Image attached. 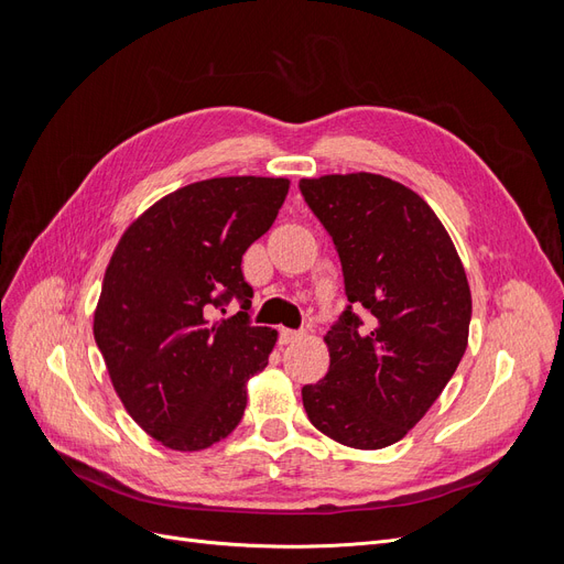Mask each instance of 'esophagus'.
<instances>
[{
  "mask_svg": "<svg viewBox=\"0 0 564 564\" xmlns=\"http://www.w3.org/2000/svg\"><path fill=\"white\" fill-rule=\"evenodd\" d=\"M303 332L299 329H280V344H292V340L301 338Z\"/></svg>",
  "mask_w": 564,
  "mask_h": 564,
  "instance_id": "esophagus-1",
  "label": "esophagus"
}]
</instances>
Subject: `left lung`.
Returning <instances> with one entry per match:
<instances>
[{
    "instance_id": "1",
    "label": "left lung",
    "mask_w": 564,
    "mask_h": 564,
    "mask_svg": "<svg viewBox=\"0 0 564 564\" xmlns=\"http://www.w3.org/2000/svg\"><path fill=\"white\" fill-rule=\"evenodd\" d=\"M299 187L332 237L348 296L324 336L327 377L301 390L305 414L340 445L383 449L423 419L466 352V270L435 212L398 181L360 172Z\"/></svg>"
}]
</instances>
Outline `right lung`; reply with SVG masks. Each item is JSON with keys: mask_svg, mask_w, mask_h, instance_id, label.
I'll return each instance as SVG.
<instances>
[{"mask_svg": "<svg viewBox=\"0 0 564 564\" xmlns=\"http://www.w3.org/2000/svg\"><path fill=\"white\" fill-rule=\"evenodd\" d=\"M286 178H209L166 195L119 240L94 338L131 419L169 449L197 452L242 421L247 381L278 332L251 324L242 256L275 224ZM241 313L212 323L232 299Z\"/></svg>", "mask_w": 564, "mask_h": 564, "instance_id": "right-lung-1", "label": "right lung"}]
</instances>
